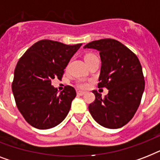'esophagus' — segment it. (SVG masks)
<instances>
[{
    "label": "esophagus",
    "mask_w": 160,
    "mask_h": 160,
    "mask_svg": "<svg viewBox=\"0 0 160 160\" xmlns=\"http://www.w3.org/2000/svg\"><path fill=\"white\" fill-rule=\"evenodd\" d=\"M85 94V91H82V90H79V91H77V95H84Z\"/></svg>",
    "instance_id": "1"
}]
</instances>
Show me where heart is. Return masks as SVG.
I'll return each instance as SVG.
<instances>
[{
	"mask_svg": "<svg viewBox=\"0 0 160 160\" xmlns=\"http://www.w3.org/2000/svg\"><path fill=\"white\" fill-rule=\"evenodd\" d=\"M94 56H95L94 54H91V53L87 54V55L85 56V60H86V59H90V58H92L94 57ZM78 86H79L80 88H85L86 86H87V84H86L85 82H84V81H79V82H78Z\"/></svg>",
	"mask_w": 160,
	"mask_h": 160,
	"instance_id": "b5f03b06",
	"label": "heart"
}]
</instances>
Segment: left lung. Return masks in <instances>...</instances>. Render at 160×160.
Listing matches in <instances>:
<instances>
[{"instance_id": "1", "label": "left lung", "mask_w": 160, "mask_h": 160, "mask_svg": "<svg viewBox=\"0 0 160 160\" xmlns=\"http://www.w3.org/2000/svg\"><path fill=\"white\" fill-rule=\"evenodd\" d=\"M84 48L100 51L101 69L98 87L109 90L104 98L93 90L95 100L89 105V111L103 127L121 128L134 117L144 93L145 84L139 59L114 39L91 41Z\"/></svg>"}]
</instances>
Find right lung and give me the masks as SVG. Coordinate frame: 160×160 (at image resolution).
Returning a JSON list of instances; mask_svg holds the SVG:
<instances>
[{
	"instance_id": "obj_1",
	"label": "right lung",
	"mask_w": 160,
	"mask_h": 160,
	"mask_svg": "<svg viewBox=\"0 0 160 160\" xmlns=\"http://www.w3.org/2000/svg\"><path fill=\"white\" fill-rule=\"evenodd\" d=\"M82 44L69 46L41 40L31 46L17 62L12 92L24 119L39 129L53 128L65 119L76 96L72 86L59 92L51 85L61 80L64 70Z\"/></svg>"
}]
</instances>
